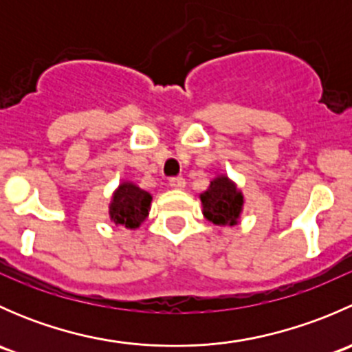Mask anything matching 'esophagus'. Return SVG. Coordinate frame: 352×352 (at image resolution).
I'll return each mask as SVG.
<instances>
[{
    "mask_svg": "<svg viewBox=\"0 0 352 352\" xmlns=\"http://www.w3.org/2000/svg\"><path fill=\"white\" fill-rule=\"evenodd\" d=\"M170 187L172 189H184L186 187V179H182V177H172L170 179Z\"/></svg>",
    "mask_w": 352,
    "mask_h": 352,
    "instance_id": "obj_1",
    "label": "esophagus"
}]
</instances>
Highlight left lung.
I'll list each match as a JSON object with an SVG mask.
<instances>
[{
	"instance_id": "1",
	"label": "left lung",
	"mask_w": 352,
	"mask_h": 352,
	"mask_svg": "<svg viewBox=\"0 0 352 352\" xmlns=\"http://www.w3.org/2000/svg\"><path fill=\"white\" fill-rule=\"evenodd\" d=\"M201 202L204 216L214 225L233 226L239 223L243 196L228 177H216L209 184V189L201 194Z\"/></svg>"
}]
</instances>
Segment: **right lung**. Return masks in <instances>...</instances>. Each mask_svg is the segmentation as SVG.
<instances>
[{
	"instance_id": "right-lung-1",
	"label": "right lung",
	"mask_w": 352,
	"mask_h": 352,
	"mask_svg": "<svg viewBox=\"0 0 352 352\" xmlns=\"http://www.w3.org/2000/svg\"><path fill=\"white\" fill-rule=\"evenodd\" d=\"M151 194L131 182H122L110 202V219L126 228H138L148 216Z\"/></svg>"
}]
</instances>
